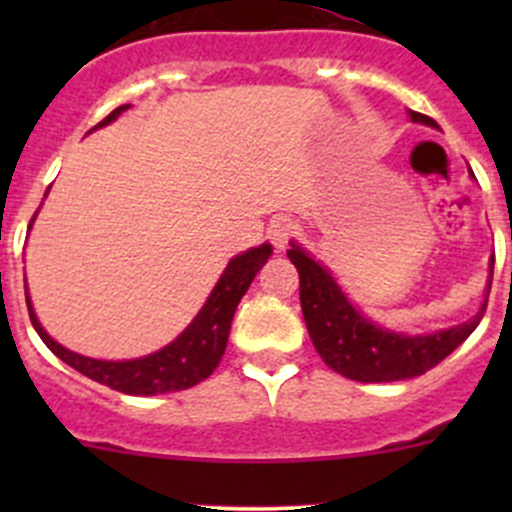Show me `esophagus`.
Listing matches in <instances>:
<instances>
[{"mask_svg": "<svg viewBox=\"0 0 512 512\" xmlns=\"http://www.w3.org/2000/svg\"><path fill=\"white\" fill-rule=\"evenodd\" d=\"M267 237H270V242L277 247V250H285L289 240L297 237V225H294L289 218H275L270 223V227H267Z\"/></svg>", "mask_w": 512, "mask_h": 512, "instance_id": "1", "label": "esophagus"}]
</instances>
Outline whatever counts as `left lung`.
<instances>
[{
  "label": "left lung",
  "instance_id": "8db88e82",
  "mask_svg": "<svg viewBox=\"0 0 512 512\" xmlns=\"http://www.w3.org/2000/svg\"><path fill=\"white\" fill-rule=\"evenodd\" d=\"M409 116L411 121L433 126V118L423 113L411 111ZM287 257L299 272V302L314 349L329 369L364 384L414 379L426 374L471 337L485 314L483 304L476 317L443 332L416 334V337L389 332L356 312L334 277L307 252L292 245ZM490 280H493V267H490Z\"/></svg>",
  "mask_w": 512,
  "mask_h": 512
}]
</instances>
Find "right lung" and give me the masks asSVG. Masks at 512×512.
Segmentation results:
<instances>
[{
  "mask_svg": "<svg viewBox=\"0 0 512 512\" xmlns=\"http://www.w3.org/2000/svg\"><path fill=\"white\" fill-rule=\"evenodd\" d=\"M126 108L128 106H118L98 126H108L111 121H116ZM270 255L272 247L265 242V245L252 247V250L232 257L218 285L210 292L208 302L203 304L198 317L188 324V329L178 339H173L168 347H163L156 354L143 356V359L101 361L69 352V349L61 347L59 342H54L44 332L27 294L29 317H32V324L41 342L51 352L59 356L61 361H66L71 369L81 371L89 379L98 381V384L111 386V389L133 396H156L168 394V391H183L205 381L218 369L220 359L225 354L227 334H230V324L232 317H235L237 304H240L242 294L247 292V287L252 285V280H255V275L262 270V265H265Z\"/></svg>",
  "mask_w": 512,
  "mask_h": 512,
  "instance_id": "1",
  "label": "right lung"
}]
</instances>
